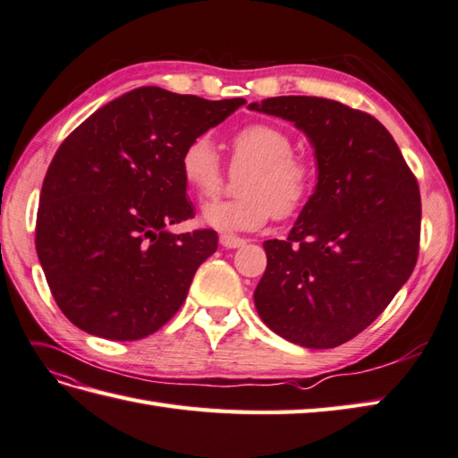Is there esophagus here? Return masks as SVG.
Segmentation results:
<instances>
[{"instance_id": "1", "label": "esophagus", "mask_w": 458, "mask_h": 458, "mask_svg": "<svg viewBox=\"0 0 458 458\" xmlns=\"http://www.w3.org/2000/svg\"><path fill=\"white\" fill-rule=\"evenodd\" d=\"M219 242H221V247H225V249H239V247L247 245L245 239L235 237V235H227V233H223V235L219 237Z\"/></svg>"}]
</instances>
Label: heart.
I'll return each instance as SVG.
<instances>
[{
	"label": "heart",
	"instance_id": "heart-1",
	"mask_svg": "<svg viewBox=\"0 0 458 458\" xmlns=\"http://www.w3.org/2000/svg\"><path fill=\"white\" fill-rule=\"evenodd\" d=\"M233 166H250L242 176L237 199H217L201 209V223L221 233L260 229L270 216L290 217L308 199L313 186L311 166L293 157L286 131L255 123L242 127L231 139ZM182 176L196 194L213 198L221 188L223 168L209 135H198L182 150Z\"/></svg>",
	"mask_w": 458,
	"mask_h": 458
}]
</instances>
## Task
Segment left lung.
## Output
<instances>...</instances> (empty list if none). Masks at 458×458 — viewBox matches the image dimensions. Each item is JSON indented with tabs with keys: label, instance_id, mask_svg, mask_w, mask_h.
I'll use <instances>...</instances> for the list:
<instances>
[{
	"label": "left lung",
	"instance_id": "obj_1",
	"mask_svg": "<svg viewBox=\"0 0 458 458\" xmlns=\"http://www.w3.org/2000/svg\"><path fill=\"white\" fill-rule=\"evenodd\" d=\"M249 109L308 137L318 182L286 241H264L255 308L268 327L306 349H333L367 329L411 276L421 198L378 119L339 101L280 96Z\"/></svg>",
	"mask_w": 458,
	"mask_h": 458
}]
</instances>
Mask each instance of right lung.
<instances>
[{"label":"right lung","mask_w":458,"mask_h":458,"mask_svg":"<svg viewBox=\"0 0 458 458\" xmlns=\"http://www.w3.org/2000/svg\"><path fill=\"white\" fill-rule=\"evenodd\" d=\"M245 104L143 86L99 107L60 145L40 190L35 245L76 327L137 341L180 310L198 267L217 250L216 231L168 229L194 216L182 150Z\"/></svg>","instance_id":"add662e5"}]
</instances>
